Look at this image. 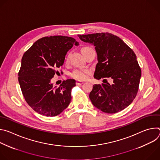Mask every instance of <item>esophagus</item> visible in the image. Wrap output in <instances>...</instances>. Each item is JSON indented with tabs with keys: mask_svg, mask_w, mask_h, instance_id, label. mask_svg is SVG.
Returning a JSON list of instances; mask_svg holds the SVG:
<instances>
[{
	"mask_svg": "<svg viewBox=\"0 0 160 160\" xmlns=\"http://www.w3.org/2000/svg\"><path fill=\"white\" fill-rule=\"evenodd\" d=\"M83 83V82H81V81H77V82H76L77 85H82Z\"/></svg>",
	"mask_w": 160,
	"mask_h": 160,
	"instance_id": "34e87169",
	"label": "esophagus"
}]
</instances>
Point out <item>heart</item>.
I'll return each instance as SVG.
<instances>
[{
  "label": "heart",
  "instance_id": "1",
  "mask_svg": "<svg viewBox=\"0 0 160 160\" xmlns=\"http://www.w3.org/2000/svg\"><path fill=\"white\" fill-rule=\"evenodd\" d=\"M92 49V48H90L89 47H84L82 49V53L86 52L87 51L91 50ZM68 61H69V56H67L66 58V62H68ZM90 73V71L88 70H83V69H76L73 70L71 73L70 76L77 80H84L87 78L88 74Z\"/></svg>",
  "mask_w": 160,
  "mask_h": 160
}]
</instances>
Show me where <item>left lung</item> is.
<instances>
[{"mask_svg": "<svg viewBox=\"0 0 160 160\" xmlns=\"http://www.w3.org/2000/svg\"><path fill=\"white\" fill-rule=\"evenodd\" d=\"M78 36L95 46L98 62L94 78L113 79L112 85H93L89 94L91 102L106 113L124 109L132 102L139 87L141 69L135 54L120 38L108 32Z\"/></svg>", "mask_w": 160, "mask_h": 160, "instance_id": "1", "label": "left lung"}]
</instances>
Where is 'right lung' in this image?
Returning <instances> with one entry per match:
<instances>
[{"mask_svg":"<svg viewBox=\"0 0 160 160\" xmlns=\"http://www.w3.org/2000/svg\"><path fill=\"white\" fill-rule=\"evenodd\" d=\"M78 44L72 37H45L37 40L22 56L18 72L21 92L28 104L40 115L56 117L70 103L75 80L63 81L58 88L54 87L51 80L59 72L67 52Z\"/></svg>","mask_w":160,"mask_h":160,"instance_id":"obj_1","label":"right lung"}]
</instances>
